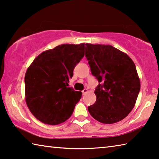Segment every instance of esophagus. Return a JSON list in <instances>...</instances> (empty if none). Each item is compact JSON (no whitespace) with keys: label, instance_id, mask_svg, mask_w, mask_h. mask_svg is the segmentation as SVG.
I'll return each instance as SVG.
<instances>
[{"label":"esophagus","instance_id":"esophagus-1","mask_svg":"<svg viewBox=\"0 0 159 159\" xmlns=\"http://www.w3.org/2000/svg\"><path fill=\"white\" fill-rule=\"evenodd\" d=\"M88 92H89V90H88L87 89H84V90H83V91H82L83 94H84V95H85V93H87Z\"/></svg>","mask_w":159,"mask_h":159}]
</instances>
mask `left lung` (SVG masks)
<instances>
[{"label":"left lung","mask_w":159,"mask_h":159,"mask_svg":"<svg viewBox=\"0 0 159 159\" xmlns=\"http://www.w3.org/2000/svg\"><path fill=\"white\" fill-rule=\"evenodd\" d=\"M85 57L99 85L96 101L88 107L90 115L103 124H114L134 108L140 90L134 63L111 45L86 44Z\"/></svg>","instance_id":"left-lung-1"}]
</instances>
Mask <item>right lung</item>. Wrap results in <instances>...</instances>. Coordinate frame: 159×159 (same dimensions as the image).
I'll use <instances>...</instances> for the list:
<instances>
[{"mask_svg":"<svg viewBox=\"0 0 159 159\" xmlns=\"http://www.w3.org/2000/svg\"><path fill=\"white\" fill-rule=\"evenodd\" d=\"M85 45H59L41 53L27 69L25 101L40 122L56 125L71 116L82 93L68 86L75 66L84 57Z\"/></svg>","mask_w":159,"mask_h":159,"instance_id":"right-lung-1","label":"right lung"}]
</instances>
